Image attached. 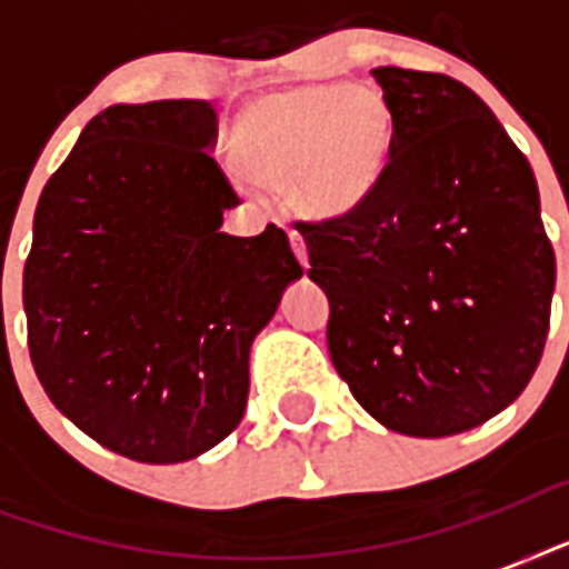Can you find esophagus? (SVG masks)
<instances>
[{
	"mask_svg": "<svg viewBox=\"0 0 569 569\" xmlns=\"http://www.w3.org/2000/svg\"><path fill=\"white\" fill-rule=\"evenodd\" d=\"M289 241H292V250L295 257L301 259L303 268H310V257H307V241H303V236L298 230H289Z\"/></svg>",
	"mask_w": 569,
	"mask_h": 569,
	"instance_id": "esophagus-1",
	"label": "esophagus"
}]
</instances>
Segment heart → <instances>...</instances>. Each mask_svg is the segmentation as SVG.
<instances>
[{"label":"heart","instance_id":"obj_1","mask_svg":"<svg viewBox=\"0 0 569 569\" xmlns=\"http://www.w3.org/2000/svg\"><path fill=\"white\" fill-rule=\"evenodd\" d=\"M392 118L366 84L319 82L266 93L239 123L241 162L262 182L286 186L312 214L355 209L387 164Z\"/></svg>","mask_w":569,"mask_h":569}]
</instances>
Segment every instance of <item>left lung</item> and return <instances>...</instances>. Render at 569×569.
Returning <instances> with one entry per match:
<instances>
[{"label":"left lung","mask_w":569,"mask_h":569,"mask_svg":"<svg viewBox=\"0 0 569 569\" xmlns=\"http://www.w3.org/2000/svg\"><path fill=\"white\" fill-rule=\"evenodd\" d=\"M372 76L392 118L378 186L295 227L351 396L389 431L451 437L505 410L538 369L556 253L529 159L478 93L446 73Z\"/></svg>","instance_id":"8db88e82"}]
</instances>
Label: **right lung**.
<instances>
[{
  "instance_id": "obj_1",
  "label": "right lung",
  "mask_w": 569,
  "mask_h": 569,
  "mask_svg": "<svg viewBox=\"0 0 569 569\" xmlns=\"http://www.w3.org/2000/svg\"><path fill=\"white\" fill-rule=\"evenodd\" d=\"M206 100L111 106L34 209L22 307L49 401L106 449L180 463L232 433L250 342L303 274L286 232H218L239 194Z\"/></svg>"
}]
</instances>
